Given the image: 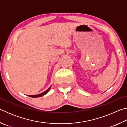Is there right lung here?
Returning a JSON list of instances; mask_svg holds the SVG:
<instances>
[{
    "mask_svg": "<svg viewBox=\"0 0 127 127\" xmlns=\"http://www.w3.org/2000/svg\"><path fill=\"white\" fill-rule=\"evenodd\" d=\"M51 87H50L49 88L48 90H46L45 91H44V92H42L41 94H38V95H27L28 96H29V97H33V98H35V97H41V96L45 95H46L48 92L50 91V89Z\"/></svg>",
    "mask_w": 127,
    "mask_h": 127,
    "instance_id": "add662e5",
    "label": "right lung"
}]
</instances>
